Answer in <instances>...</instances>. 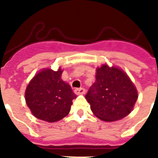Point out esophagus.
I'll return each instance as SVG.
<instances>
[{
  "instance_id": "34e87169",
  "label": "esophagus",
  "mask_w": 158,
  "mask_h": 158,
  "mask_svg": "<svg viewBox=\"0 0 158 158\" xmlns=\"http://www.w3.org/2000/svg\"><path fill=\"white\" fill-rule=\"evenodd\" d=\"M74 94L77 95H83L85 94V89H76L74 90Z\"/></svg>"
}]
</instances>
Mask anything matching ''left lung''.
<instances>
[{
    "label": "left lung",
    "mask_w": 158,
    "mask_h": 158,
    "mask_svg": "<svg viewBox=\"0 0 158 158\" xmlns=\"http://www.w3.org/2000/svg\"><path fill=\"white\" fill-rule=\"evenodd\" d=\"M85 98L97 117L111 122L121 120L132 111L138 91L122 69L103 64L96 69V81Z\"/></svg>",
    "instance_id": "obj_1"
}]
</instances>
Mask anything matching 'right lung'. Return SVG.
<instances>
[{
    "label": "right lung",
    "mask_w": 158,
    "mask_h": 158,
    "mask_svg": "<svg viewBox=\"0 0 158 158\" xmlns=\"http://www.w3.org/2000/svg\"><path fill=\"white\" fill-rule=\"evenodd\" d=\"M60 67L54 71L41 69L31 79L25 90V101L36 118L47 122L59 121L69 114L76 95L68 83L61 79Z\"/></svg>",
    "instance_id": "obj_1"
}]
</instances>
